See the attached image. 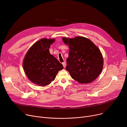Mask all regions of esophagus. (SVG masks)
Segmentation results:
<instances>
[{
	"mask_svg": "<svg viewBox=\"0 0 127 127\" xmlns=\"http://www.w3.org/2000/svg\"><path fill=\"white\" fill-rule=\"evenodd\" d=\"M62 64H63V67H65V66H66V63H65V62H63V63H62Z\"/></svg>",
	"mask_w": 127,
	"mask_h": 127,
	"instance_id": "esophagus-1",
	"label": "esophagus"
}]
</instances>
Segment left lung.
I'll use <instances>...</instances> for the list:
<instances>
[{
    "mask_svg": "<svg viewBox=\"0 0 127 127\" xmlns=\"http://www.w3.org/2000/svg\"><path fill=\"white\" fill-rule=\"evenodd\" d=\"M69 47L66 69L72 78L80 83L93 82L100 74L103 60L99 49L90 39L82 36L63 37Z\"/></svg>",
    "mask_w": 127,
    "mask_h": 127,
    "instance_id": "obj_1",
    "label": "left lung"
}]
</instances>
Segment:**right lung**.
<instances>
[{
    "mask_svg": "<svg viewBox=\"0 0 127 127\" xmlns=\"http://www.w3.org/2000/svg\"><path fill=\"white\" fill-rule=\"evenodd\" d=\"M54 38H42L33 44L27 52L23 62L26 76L32 82L39 86H46L55 80L63 65L49 50Z\"/></svg>",
    "mask_w": 127,
    "mask_h": 127,
    "instance_id": "right-lung-1",
    "label": "right lung"
}]
</instances>
